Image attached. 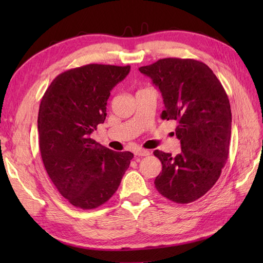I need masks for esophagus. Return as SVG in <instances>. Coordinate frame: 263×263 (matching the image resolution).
Here are the masks:
<instances>
[{"instance_id":"34e87169","label":"esophagus","mask_w":263,"mask_h":263,"mask_svg":"<svg viewBox=\"0 0 263 263\" xmlns=\"http://www.w3.org/2000/svg\"><path fill=\"white\" fill-rule=\"evenodd\" d=\"M150 153L148 152V150H144V149H138L136 150L135 155L138 156V157H143V156H148Z\"/></svg>"}]
</instances>
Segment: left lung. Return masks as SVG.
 I'll list each match as a JSON object with an SVG mask.
<instances>
[{"label": "left lung", "instance_id": "8db88e82", "mask_svg": "<svg viewBox=\"0 0 263 263\" xmlns=\"http://www.w3.org/2000/svg\"><path fill=\"white\" fill-rule=\"evenodd\" d=\"M139 71L163 96V120L177 123L182 152L155 150L163 165L155 186L176 203H190L215 185L230 153L232 111L224 87L208 65L191 59L158 60Z\"/></svg>", "mask_w": 263, "mask_h": 263}]
</instances>
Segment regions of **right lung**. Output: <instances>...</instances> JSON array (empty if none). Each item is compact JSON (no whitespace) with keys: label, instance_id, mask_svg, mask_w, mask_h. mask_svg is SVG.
Wrapping results in <instances>:
<instances>
[{"label":"right lung","instance_id":"obj_1","mask_svg":"<svg viewBox=\"0 0 263 263\" xmlns=\"http://www.w3.org/2000/svg\"><path fill=\"white\" fill-rule=\"evenodd\" d=\"M130 69H71L55 78L42 98L37 123L43 163L58 191L77 208L95 209L108 201L133 158L130 152H113L90 138L107 115L110 90Z\"/></svg>","mask_w":263,"mask_h":263}]
</instances>
